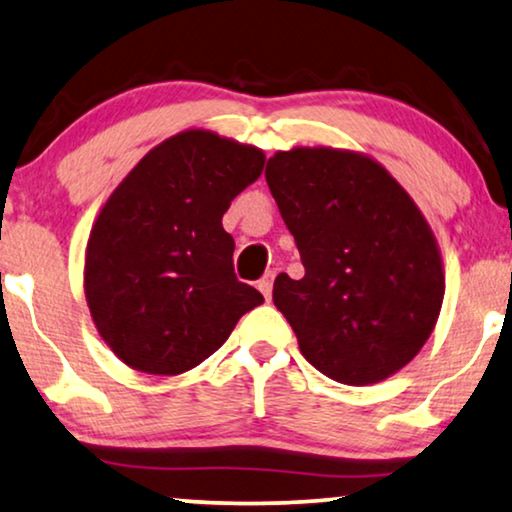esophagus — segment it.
<instances>
[{
  "instance_id": "obj_1",
  "label": "esophagus",
  "mask_w": 512,
  "mask_h": 512,
  "mask_svg": "<svg viewBox=\"0 0 512 512\" xmlns=\"http://www.w3.org/2000/svg\"><path fill=\"white\" fill-rule=\"evenodd\" d=\"M272 282H275V270H268V272H265L261 282H258V291H261L265 298H270V296H272Z\"/></svg>"
}]
</instances>
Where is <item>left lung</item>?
<instances>
[{
	"label": "left lung",
	"instance_id": "obj_1",
	"mask_svg": "<svg viewBox=\"0 0 512 512\" xmlns=\"http://www.w3.org/2000/svg\"><path fill=\"white\" fill-rule=\"evenodd\" d=\"M303 279L272 300L300 352L342 384H373L415 359L436 326L443 263L429 223L380 163L352 151H279L265 165Z\"/></svg>",
	"mask_w": 512,
	"mask_h": 512
}]
</instances>
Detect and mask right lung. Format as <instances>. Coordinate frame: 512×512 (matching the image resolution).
<instances>
[{"instance_id": "right-lung-1", "label": "right lung", "mask_w": 512, "mask_h": 512, "mask_svg": "<svg viewBox=\"0 0 512 512\" xmlns=\"http://www.w3.org/2000/svg\"><path fill=\"white\" fill-rule=\"evenodd\" d=\"M263 151L188 130L139 160L102 207L86 251V298L104 342L130 368L186 373L263 303L233 270L221 226L261 177Z\"/></svg>"}]
</instances>
